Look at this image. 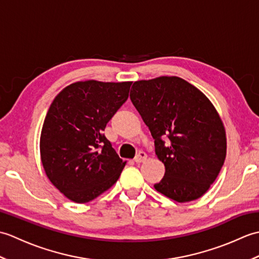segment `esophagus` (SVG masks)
<instances>
[{
	"instance_id": "34e87169",
	"label": "esophagus",
	"mask_w": 259,
	"mask_h": 259,
	"mask_svg": "<svg viewBox=\"0 0 259 259\" xmlns=\"http://www.w3.org/2000/svg\"><path fill=\"white\" fill-rule=\"evenodd\" d=\"M146 159H147V153L144 151H139L138 153H137V156L135 157V161L137 163H140L142 161H145Z\"/></svg>"
}]
</instances>
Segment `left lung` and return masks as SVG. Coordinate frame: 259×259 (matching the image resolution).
Instances as JSON below:
<instances>
[{
	"label": "left lung",
	"mask_w": 259,
	"mask_h": 259,
	"mask_svg": "<svg viewBox=\"0 0 259 259\" xmlns=\"http://www.w3.org/2000/svg\"><path fill=\"white\" fill-rule=\"evenodd\" d=\"M130 99L166 168L156 190L178 202L198 199L216 180L226 158V133L212 103L178 76L136 81Z\"/></svg>",
	"instance_id": "1"
}]
</instances>
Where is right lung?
<instances>
[{"mask_svg":"<svg viewBox=\"0 0 259 259\" xmlns=\"http://www.w3.org/2000/svg\"><path fill=\"white\" fill-rule=\"evenodd\" d=\"M133 82H75L51 103L40 139L43 168L70 200L91 201L113 186L125 166L103 131L126 101Z\"/></svg>","mask_w":259,"mask_h":259,"instance_id":"add662e5","label":"right lung"}]
</instances>
